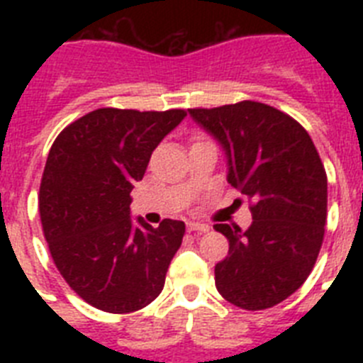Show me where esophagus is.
<instances>
[{
    "label": "esophagus",
    "instance_id": "1",
    "mask_svg": "<svg viewBox=\"0 0 363 363\" xmlns=\"http://www.w3.org/2000/svg\"><path fill=\"white\" fill-rule=\"evenodd\" d=\"M187 227H189V230H191V233H207V230H209V225H205V223H200V221H189L187 223Z\"/></svg>",
    "mask_w": 363,
    "mask_h": 363
}]
</instances>
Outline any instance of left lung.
I'll use <instances>...</instances> for the list:
<instances>
[{"instance_id":"obj_1","label":"left lung","mask_w":363,"mask_h":363,"mask_svg":"<svg viewBox=\"0 0 363 363\" xmlns=\"http://www.w3.org/2000/svg\"><path fill=\"white\" fill-rule=\"evenodd\" d=\"M225 150L227 182L252 201V223H216L229 256L214 267L227 301L262 311L289 298L318 258L327 218V174L307 130L285 112L240 101L189 108Z\"/></svg>"}]
</instances>
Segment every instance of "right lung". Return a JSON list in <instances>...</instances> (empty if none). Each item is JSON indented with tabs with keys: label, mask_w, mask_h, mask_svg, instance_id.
Instances as JSON below:
<instances>
[{
	"label": "right lung",
	"mask_w": 363,
	"mask_h": 363,
	"mask_svg": "<svg viewBox=\"0 0 363 363\" xmlns=\"http://www.w3.org/2000/svg\"><path fill=\"white\" fill-rule=\"evenodd\" d=\"M185 116L182 108H98L50 147L38 198L45 240L70 289L96 309L134 313L162 293L185 223H134L130 191L152 150Z\"/></svg>",
	"instance_id": "right-lung-1"
}]
</instances>
